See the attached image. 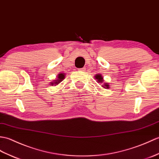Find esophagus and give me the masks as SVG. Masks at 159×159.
<instances>
[{
	"instance_id": "obj_1",
	"label": "esophagus",
	"mask_w": 159,
	"mask_h": 159,
	"mask_svg": "<svg viewBox=\"0 0 159 159\" xmlns=\"http://www.w3.org/2000/svg\"><path fill=\"white\" fill-rule=\"evenodd\" d=\"M79 70H81V71H84V70H86L85 67H83V68H81V69H78Z\"/></svg>"
}]
</instances>
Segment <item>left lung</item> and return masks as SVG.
Instances as JSON below:
<instances>
[{"label":"left lung","instance_id":"obj_1","mask_svg":"<svg viewBox=\"0 0 159 159\" xmlns=\"http://www.w3.org/2000/svg\"><path fill=\"white\" fill-rule=\"evenodd\" d=\"M94 77H95V79H96L98 81V83H102L103 82V77H102L101 74H97V75L94 76ZM102 86H103L104 89H109V84H107V83L103 84V85H102Z\"/></svg>","mask_w":159,"mask_h":159}]
</instances>
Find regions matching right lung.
Masks as SVG:
<instances>
[{
	"label": "right lung",
	"instance_id": "right-lung-1",
	"mask_svg": "<svg viewBox=\"0 0 159 159\" xmlns=\"http://www.w3.org/2000/svg\"><path fill=\"white\" fill-rule=\"evenodd\" d=\"M65 73H60V74H58V79H56V80H55L54 81V82H51V84H52L51 86L58 85V84L61 82H62V81L63 80V79L65 78Z\"/></svg>",
	"mask_w": 159,
	"mask_h": 159
}]
</instances>
